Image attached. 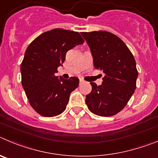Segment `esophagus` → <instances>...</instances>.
Segmentation results:
<instances>
[{
  "instance_id": "34e87169",
  "label": "esophagus",
  "mask_w": 158,
  "mask_h": 158,
  "mask_svg": "<svg viewBox=\"0 0 158 158\" xmlns=\"http://www.w3.org/2000/svg\"><path fill=\"white\" fill-rule=\"evenodd\" d=\"M84 82V80H83V79H79V82H80V83H82V82Z\"/></svg>"
}]
</instances>
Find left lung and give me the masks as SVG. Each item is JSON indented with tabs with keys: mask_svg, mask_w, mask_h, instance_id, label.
<instances>
[{
	"mask_svg": "<svg viewBox=\"0 0 158 158\" xmlns=\"http://www.w3.org/2000/svg\"><path fill=\"white\" fill-rule=\"evenodd\" d=\"M81 35L90 48L95 69L105 73L102 85L90 82L92 90L86 96V106L98 116H114L126 106L136 88L135 60L124 42L110 32Z\"/></svg>",
	"mask_w": 158,
	"mask_h": 158,
	"instance_id": "obj_1",
	"label": "left lung"
}]
</instances>
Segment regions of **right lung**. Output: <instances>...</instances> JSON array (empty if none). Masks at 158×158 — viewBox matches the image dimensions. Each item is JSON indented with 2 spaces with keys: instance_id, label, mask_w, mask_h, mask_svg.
Listing matches in <instances>:
<instances>
[{
  "instance_id": "1",
  "label": "right lung",
  "mask_w": 158,
  "mask_h": 158,
  "mask_svg": "<svg viewBox=\"0 0 158 158\" xmlns=\"http://www.w3.org/2000/svg\"><path fill=\"white\" fill-rule=\"evenodd\" d=\"M84 42L79 32L56 28L37 37L27 49L20 66L22 86L38 114L52 117L65 110L79 79L56 76L67 52Z\"/></svg>"
}]
</instances>
